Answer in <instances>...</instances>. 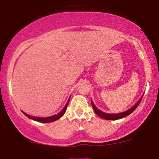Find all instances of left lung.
<instances>
[{
  "instance_id": "left-lung-1",
  "label": "left lung",
  "mask_w": 159,
  "mask_h": 159,
  "mask_svg": "<svg viewBox=\"0 0 159 159\" xmlns=\"http://www.w3.org/2000/svg\"><path fill=\"white\" fill-rule=\"evenodd\" d=\"M143 96H142L141 98H140V99L138 100V102H137L135 105H134L132 107H131V108L129 109V110H128L126 111H124V112L120 113V114H106V113H104V112H102V111L98 110L97 107H96L94 105V104L92 102V100H91V105H92V107H93V108L95 113H96V114H97L98 116H100V117L103 118V119H105V120H119V119H121V118L125 117V116H128V115H129L130 114H132L133 111H134L137 108V107H138V105H139V104L140 103V102H141Z\"/></svg>"
}]
</instances>
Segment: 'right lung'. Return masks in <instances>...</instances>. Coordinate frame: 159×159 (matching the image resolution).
<instances>
[{"label":"right lung","mask_w":159,"mask_h":159,"mask_svg":"<svg viewBox=\"0 0 159 159\" xmlns=\"http://www.w3.org/2000/svg\"><path fill=\"white\" fill-rule=\"evenodd\" d=\"M69 102V99L68 100V102H67L66 105H65V107H63V109L61 111V112L58 113L57 114H55V115H53V116H48V117H44V118H43V117H36V116H30V115L27 114L26 113L23 112V111H22V112H23V114L25 115V116H27V117L30 118V119H32L33 120H35V121L39 122V123H51V122L55 121V120L60 119V118H61V116H63V115L65 114L67 106H68Z\"/></svg>","instance_id":"add662e5"}]
</instances>
